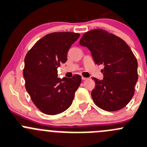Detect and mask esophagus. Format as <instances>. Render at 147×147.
<instances>
[{"label": "esophagus", "instance_id": "obj_1", "mask_svg": "<svg viewBox=\"0 0 147 147\" xmlns=\"http://www.w3.org/2000/svg\"><path fill=\"white\" fill-rule=\"evenodd\" d=\"M81 78H82V80L83 81H85V80H87L88 79V78H86V77H81Z\"/></svg>", "mask_w": 147, "mask_h": 147}]
</instances>
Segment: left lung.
<instances>
[{
    "mask_svg": "<svg viewBox=\"0 0 147 147\" xmlns=\"http://www.w3.org/2000/svg\"><path fill=\"white\" fill-rule=\"evenodd\" d=\"M79 44L88 48L95 63L103 64L104 78H93L94 102L99 108L115 111L126 107L134 94L138 80V63L127 43L103 29L86 32Z\"/></svg>",
    "mask_w": 147,
    "mask_h": 147,
    "instance_id": "left-lung-1",
    "label": "left lung"
}]
</instances>
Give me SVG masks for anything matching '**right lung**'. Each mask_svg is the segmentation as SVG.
<instances>
[{"mask_svg":"<svg viewBox=\"0 0 147 147\" xmlns=\"http://www.w3.org/2000/svg\"><path fill=\"white\" fill-rule=\"evenodd\" d=\"M78 33L56 32L38 40L26 54L24 76L26 88L38 109L48 115H56L71 105L81 77L58 78V68L67 61V53Z\"/></svg>","mask_w":147,"mask_h":147,"instance_id":"add662e5","label":"right lung"}]
</instances>
